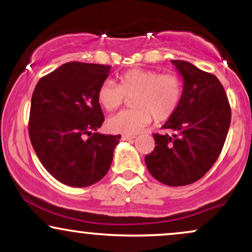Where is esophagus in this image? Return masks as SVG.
Returning <instances> with one entry per match:
<instances>
[{"mask_svg":"<svg viewBox=\"0 0 252 252\" xmlns=\"http://www.w3.org/2000/svg\"><path fill=\"white\" fill-rule=\"evenodd\" d=\"M135 137H136L135 135H126V134L122 135V140L123 141H131V140H134Z\"/></svg>","mask_w":252,"mask_h":252,"instance_id":"1","label":"esophagus"}]
</instances>
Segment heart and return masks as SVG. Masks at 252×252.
Wrapping results in <instances>:
<instances>
[{"label":"heart","instance_id":"1","mask_svg":"<svg viewBox=\"0 0 252 252\" xmlns=\"http://www.w3.org/2000/svg\"><path fill=\"white\" fill-rule=\"evenodd\" d=\"M184 82L178 74L132 68L120 76V84L105 80L98 89V100L108 111H114L131 98L132 109L110 117L108 128L114 132L135 135L152 122L169 120L180 105Z\"/></svg>","mask_w":252,"mask_h":252}]
</instances>
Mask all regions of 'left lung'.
Segmentation results:
<instances>
[{
  "label": "left lung",
  "mask_w": 252,
  "mask_h": 252,
  "mask_svg": "<svg viewBox=\"0 0 252 252\" xmlns=\"http://www.w3.org/2000/svg\"><path fill=\"white\" fill-rule=\"evenodd\" d=\"M184 79V94L175 114L154 134L155 148L146 156L147 168L158 181L185 186L209 172L226 140L230 103L215 74L184 60H172Z\"/></svg>",
  "instance_id": "1"
}]
</instances>
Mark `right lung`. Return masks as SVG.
<instances>
[{"mask_svg":"<svg viewBox=\"0 0 252 252\" xmlns=\"http://www.w3.org/2000/svg\"><path fill=\"white\" fill-rule=\"evenodd\" d=\"M110 66L66 63L36 84L28 131L47 172L63 185L88 187L108 173L121 135L97 132L104 122L98 89Z\"/></svg>","mask_w":252,"mask_h":252,"instance_id":"obj_1","label":"right lung"}]
</instances>
